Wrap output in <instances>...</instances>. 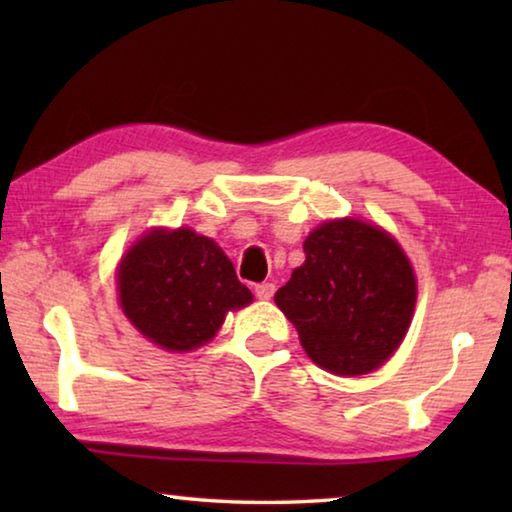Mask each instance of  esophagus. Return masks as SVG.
I'll return each mask as SVG.
<instances>
[{
	"mask_svg": "<svg viewBox=\"0 0 512 512\" xmlns=\"http://www.w3.org/2000/svg\"><path fill=\"white\" fill-rule=\"evenodd\" d=\"M273 293H275V284H271V282L257 284V287H255V296H257L259 300H271Z\"/></svg>",
	"mask_w": 512,
	"mask_h": 512,
	"instance_id": "obj_1",
	"label": "esophagus"
}]
</instances>
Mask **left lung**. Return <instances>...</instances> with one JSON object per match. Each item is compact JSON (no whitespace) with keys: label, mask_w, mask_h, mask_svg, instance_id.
Returning <instances> with one entry per match:
<instances>
[{"label":"left lung","mask_w":512,"mask_h":512,"mask_svg":"<svg viewBox=\"0 0 512 512\" xmlns=\"http://www.w3.org/2000/svg\"><path fill=\"white\" fill-rule=\"evenodd\" d=\"M305 264L275 293L316 366L366 375L391 359L411 325L418 284L402 246L379 225L320 223L305 239Z\"/></svg>","instance_id":"8db88e82"}]
</instances>
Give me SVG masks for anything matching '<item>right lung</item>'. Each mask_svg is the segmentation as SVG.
Returning a JSON list of instances; mask_svg holds the SVG:
<instances>
[{"mask_svg": "<svg viewBox=\"0 0 512 512\" xmlns=\"http://www.w3.org/2000/svg\"><path fill=\"white\" fill-rule=\"evenodd\" d=\"M117 291L137 332L169 352L201 348L228 311L253 302L228 255L192 228H153L137 239L119 262Z\"/></svg>", "mask_w": 512, "mask_h": 512, "instance_id": "add662e5", "label": "right lung"}]
</instances>
